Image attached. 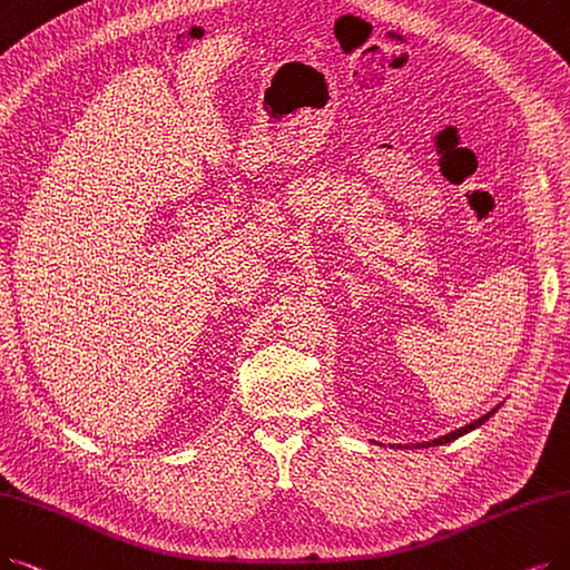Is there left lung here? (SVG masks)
<instances>
[{
    "label": "left lung",
    "mask_w": 570,
    "mask_h": 570,
    "mask_svg": "<svg viewBox=\"0 0 570 570\" xmlns=\"http://www.w3.org/2000/svg\"><path fill=\"white\" fill-rule=\"evenodd\" d=\"M495 409H498V406H495ZM495 409H493V412L484 414L482 419H476V421H472V423L463 425L461 430H453V432H449V435H444V438H438V440H432V442H423V444H416V449H419V446H438V444H446V442L459 440L461 435H465V432H470V430H474V428H480L484 421H489V416H491V414H495Z\"/></svg>",
    "instance_id": "8db88e82"
}]
</instances>
